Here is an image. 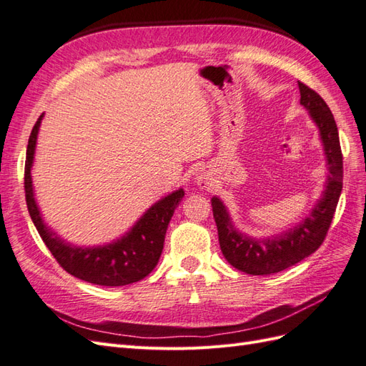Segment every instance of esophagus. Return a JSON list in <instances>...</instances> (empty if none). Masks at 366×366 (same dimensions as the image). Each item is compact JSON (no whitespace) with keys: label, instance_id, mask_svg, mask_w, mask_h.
I'll return each mask as SVG.
<instances>
[{"label":"esophagus","instance_id":"obj_1","mask_svg":"<svg viewBox=\"0 0 366 366\" xmlns=\"http://www.w3.org/2000/svg\"><path fill=\"white\" fill-rule=\"evenodd\" d=\"M209 179H210V176H209L207 173H205V170H202V172L199 173V176L196 177V182H198V185L201 187V189H207Z\"/></svg>","mask_w":366,"mask_h":366}]
</instances>
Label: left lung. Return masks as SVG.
<instances>
[{"instance_id":"8db88e82","label":"left lung","mask_w":366,"mask_h":366,"mask_svg":"<svg viewBox=\"0 0 366 366\" xmlns=\"http://www.w3.org/2000/svg\"><path fill=\"white\" fill-rule=\"evenodd\" d=\"M300 103L314 119L325 145L330 165V176L322 199L317 202L309 217L278 237L255 239L239 233L229 218V213L218 198L212 199L213 218L218 227L222 255L241 272L250 275H269L281 272L305 259L323 244L331 227L334 213L343 185V154L339 131L332 112L326 102L305 83L298 81Z\"/></svg>"}]
</instances>
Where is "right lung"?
<instances>
[{
    "label": "right lung",
    "mask_w": 366,
    "mask_h": 366,
    "mask_svg": "<svg viewBox=\"0 0 366 366\" xmlns=\"http://www.w3.org/2000/svg\"><path fill=\"white\" fill-rule=\"evenodd\" d=\"M43 114L35 122L31 131L24 164L26 204L34 226L39 230L46 247L51 250L57 263L68 274L83 281L100 286H125L145 278L156 267L162 254L165 233L174 209L184 198V190L168 194L156 202L127 235L112 244L94 249L71 247L55 237L43 224L32 192L31 167L34 161L35 142Z\"/></svg>",
    "instance_id": "add662e5"
}]
</instances>
